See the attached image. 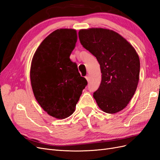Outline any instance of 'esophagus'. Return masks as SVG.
Listing matches in <instances>:
<instances>
[{"label":"esophagus","instance_id":"obj_1","mask_svg":"<svg viewBox=\"0 0 160 160\" xmlns=\"http://www.w3.org/2000/svg\"><path fill=\"white\" fill-rule=\"evenodd\" d=\"M85 78H86V80H87V81H88V83H89V81H90V77H89V75H88V76H86V77H85Z\"/></svg>","mask_w":160,"mask_h":160}]
</instances>
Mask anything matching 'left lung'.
Wrapping results in <instances>:
<instances>
[{
  "mask_svg": "<svg viewBox=\"0 0 160 160\" xmlns=\"http://www.w3.org/2000/svg\"><path fill=\"white\" fill-rule=\"evenodd\" d=\"M79 37L100 65L102 80L93 93L98 107L110 114L123 110L138 85L140 62L136 51L119 33L108 28L81 29Z\"/></svg>",
  "mask_w": 160,
  "mask_h": 160,
  "instance_id": "left-lung-1",
  "label": "left lung"
}]
</instances>
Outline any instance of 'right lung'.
<instances>
[{"label": "right lung", "instance_id": "obj_1", "mask_svg": "<svg viewBox=\"0 0 160 160\" xmlns=\"http://www.w3.org/2000/svg\"><path fill=\"white\" fill-rule=\"evenodd\" d=\"M77 41L75 29H57L42 41L31 61L34 96L42 109L56 119H65L73 113L88 85L69 58Z\"/></svg>", "mask_w": 160, "mask_h": 160}]
</instances>
